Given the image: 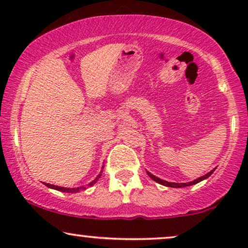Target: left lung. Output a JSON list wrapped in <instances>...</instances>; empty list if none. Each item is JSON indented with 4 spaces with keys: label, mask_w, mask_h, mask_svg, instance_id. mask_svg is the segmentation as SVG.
Instances as JSON below:
<instances>
[{
    "label": "left lung",
    "mask_w": 248,
    "mask_h": 248,
    "mask_svg": "<svg viewBox=\"0 0 248 248\" xmlns=\"http://www.w3.org/2000/svg\"><path fill=\"white\" fill-rule=\"evenodd\" d=\"M215 171V169H213V170H211L210 172H208V174L206 175H204V176H202V177H200V178H198V179H195V181H193V182H189V183H169V182H166V181H164V179H160V178H158V177H155V176H154L152 174H150V172H148V175L150 176V177L154 179L155 182H157V183H159V184H161V185H165V186H168V187H185V186H191V185H194V184H196V183H199V182H201V181H203V179H205V178H208V177H210V176H211V174L212 172Z\"/></svg>",
    "instance_id": "left-lung-1"
}]
</instances>
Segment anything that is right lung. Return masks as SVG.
Returning a JSON list of instances; mask_svg holds the SVG:
<instances>
[{"mask_svg": "<svg viewBox=\"0 0 248 248\" xmlns=\"http://www.w3.org/2000/svg\"><path fill=\"white\" fill-rule=\"evenodd\" d=\"M101 176V174L98 176V177L94 179L93 182H91L90 184H89V186H91V185H93L94 183L97 182V179L99 178ZM44 184H45L46 186H48V187H50V188H54V189H56V191H61V192H66V193H76V192H79L80 189H86V187H77V188H66V187H60V186H55V185H52V184H48V183H44Z\"/></svg>", "mask_w": 248, "mask_h": 248, "instance_id": "add662e5", "label": "right lung"}]
</instances>
